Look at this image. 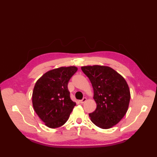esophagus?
Masks as SVG:
<instances>
[{
  "label": "esophagus",
  "instance_id": "esophagus-1",
  "mask_svg": "<svg viewBox=\"0 0 157 157\" xmlns=\"http://www.w3.org/2000/svg\"><path fill=\"white\" fill-rule=\"evenodd\" d=\"M86 101H87V98H84L82 100H81V101H79V102H80L81 104H83V103H84Z\"/></svg>",
  "mask_w": 157,
  "mask_h": 157
}]
</instances>
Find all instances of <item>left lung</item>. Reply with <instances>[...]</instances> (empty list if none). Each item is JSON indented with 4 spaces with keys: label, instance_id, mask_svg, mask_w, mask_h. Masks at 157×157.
<instances>
[{
    "label": "left lung",
    "instance_id": "left-lung-1",
    "mask_svg": "<svg viewBox=\"0 0 157 157\" xmlns=\"http://www.w3.org/2000/svg\"><path fill=\"white\" fill-rule=\"evenodd\" d=\"M90 81L96 103L95 111L89 116L93 123L109 129L121 121L128 111L130 91L124 78L111 67L88 65L81 67Z\"/></svg>",
    "mask_w": 157,
    "mask_h": 157
}]
</instances>
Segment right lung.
<instances>
[{
  "label": "right lung",
  "mask_w": 157,
  "mask_h": 157,
  "mask_svg": "<svg viewBox=\"0 0 157 157\" xmlns=\"http://www.w3.org/2000/svg\"><path fill=\"white\" fill-rule=\"evenodd\" d=\"M77 71L75 66L61 67L49 70L36 82L32 92L33 107L50 128L64 125L76 105L70 98L67 84Z\"/></svg>",
  "instance_id": "add662e5"
}]
</instances>
